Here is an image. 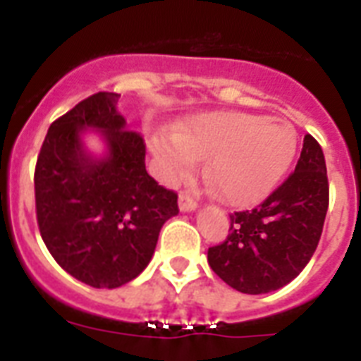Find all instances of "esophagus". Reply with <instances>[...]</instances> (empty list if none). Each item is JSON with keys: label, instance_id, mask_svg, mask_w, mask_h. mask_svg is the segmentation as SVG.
Returning a JSON list of instances; mask_svg holds the SVG:
<instances>
[{"label": "esophagus", "instance_id": "34e87169", "mask_svg": "<svg viewBox=\"0 0 361 361\" xmlns=\"http://www.w3.org/2000/svg\"><path fill=\"white\" fill-rule=\"evenodd\" d=\"M180 209H181V212H192V209H197V200H195L191 195H187V192H181V195H180Z\"/></svg>", "mask_w": 361, "mask_h": 361}]
</instances>
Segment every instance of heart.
<instances>
[{"label": "heart", "instance_id": "b5f03b06", "mask_svg": "<svg viewBox=\"0 0 361 361\" xmlns=\"http://www.w3.org/2000/svg\"><path fill=\"white\" fill-rule=\"evenodd\" d=\"M163 176L178 181L208 159V178L231 206H251L268 197L290 169L298 135L285 121L249 112H206L149 140Z\"/></svg>", "mask_w": 361, "mask_h": 361}]
</instances>
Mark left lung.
<instances>
[{
  "mask_svg": "<svg viewBox=\"0 0 361 361\" xmlns=\"http://www.w3.org/2000/svg\"><path fill=\"white\" fill-rule=\"evenodd\" d=\"M328 202L324 153L305 135L294 172L257 208L231 214V234L208 249L209 268L243 294L285 286L313 257Z\"/></svg>",
  "mask_w": 361,
  "mask_h": 361,
  "instance_id": "left-lung-1",
  "label": "left lung"
}]
</instances>
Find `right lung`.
<instances>
[{"instance_id":"add662e5","label":"right lung","mask_w":361,"mask_h":361,"mask_svg":"<svg viewBox=\"0 0 361 361\" xmlns=\"http://www.w3.org/2000/svg\"><path fill=\"white\" fill-rule=\"evenodd\" d=\"M120 95L99 92L54 121L35 164L39 232L54 260L93 288H118L144 271L159 232L178 215V195L147 174L140 133L125 129ZM99 128L103 159L83 149L80 135Z\"/></svg>"}]
</instances>
